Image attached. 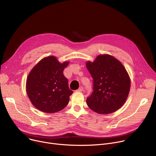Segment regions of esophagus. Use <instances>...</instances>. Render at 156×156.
Returning a JSON list of instances; mask_svg holds the SVG:
<instances>
[{"label":"esophagus","mask_w":156,"mask_h":156,"mask_svg":"<svg viewBox=\"0 0 156 156\" xmlns=\"http://www.w3.org/2000/svg\"><path fill=\"white\" fill-rule=\"evenodd\" d=\"M76 91H78V92L83 91V86H80Z\"/></svg>","instance_id":"obj_1"}]
</instances>
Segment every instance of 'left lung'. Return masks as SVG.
Instances as JSON below:
<instances>
[{
  "instance_id": "8db88e82",
  "label": "left lung",
  "mask_w": 156,
  "mask_h": 156,
  "mask_svg": "<svg viewBox=\"0 0 156 156\" xmlns=\"http://www.w3.org/2000/svg\"><path fill=\"white\" fill-rule=\"evenodd\" d=\"M93 78V91L86 99L88 107L100 114L113 113L125 103L130 88L129 77L123 65L109 55H98L86 63Z\"/></svg>"
}]
</instances>
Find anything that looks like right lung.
Listing matches in <instances>:
<instances>
[{
  "label": "right lung",
  "mask_w": 156,
  "mask_h": 156,
  "mask_svg": "<svg viewBox=\"0 0 156 156\" xmlns=\"http://www.w3.org/2000/svg\"><path fill=\"white\" fill-rule=\"evenodd\" d=\"M69 62L60 63L56 57L49 56L42 59L32 69L27 80V93L38 110L54 113L67 105L73 91L63 71Z\"/></svg>",
  "instance_id": "obj_1"
}]
</instances>
